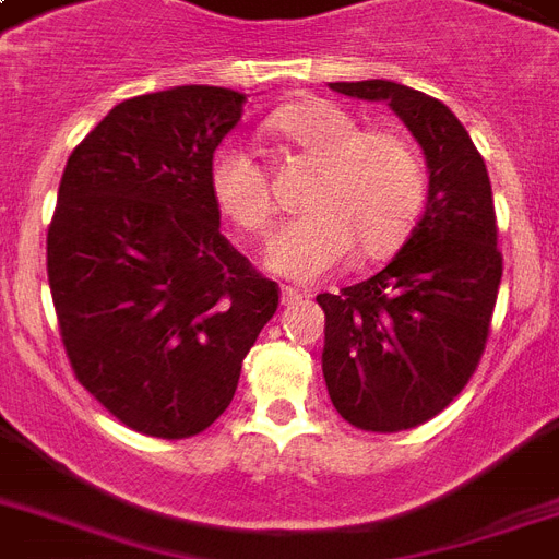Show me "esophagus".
Segmentation results:
<instances>
[{"label": "esophagus", "mask_w": 559, "mask_h": 559, "mask_svg": "<svg viewBox=\"0 0 559 559\" xmlns=\"http://www.w3.org/2000/svg\"><path fill=\"white\" fill-rule=\"evenodd\" d=\"M305 298H307V293H301V289L281 287V301H284V305H287V307L298 305V301H305Z\"/></svg>", "instance_id": "34e87169"}]
</instances>
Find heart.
Segmentation results:
<instances>
[{
    "instance_id": "obj_1",
    "label": "heart",
    "mask_w": 559,
    "mask_h": 559,
    "mask_svg": "<svg viewBox=\"0 0 559 559\" xmlns=\"http://www.w3.org/2000/svg\"><path fill=\"white\" fill-rule=\"evenodd\" d=\"M270 130L307 159L319 162L305 214L287 219L266 246V266L296 281H316L362 258L394 252L424 205L426 174L408 139L391 130H362L357 116L324 98L289 104ZM219 214L246 235L272 223L270 174L252 151L223 144L209 168Z\"/></svg>"
}]
</instances>
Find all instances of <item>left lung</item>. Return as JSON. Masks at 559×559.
<instances>
[{"label": "left lung", "instance_id": "obj_1", "mask_svg": "<svg viewBox=\"0 0 559 559\" xmlns=\"http://www.w3.org/2000/svg\"><path fill=\"white\" fill-rule=\"evenodd\" d=\"M385 100L424 147L426 209L385 270L316 296L333 406L366 432H403L450 406L485 354L502 252L485 159L441 100L391 81L331 83Z\"/></svg>", "mask_w": 559, "mask_h": 559}]
</instances>
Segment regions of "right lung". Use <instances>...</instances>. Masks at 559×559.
<instances>
[{"mask_svg": "<svg viewBox=\"0 0 559 559\" xmlns=\"http://www.w3.org/2000/svg\"><path fill=\"white\" fill-rule=\"evenodd\" d=\"M243 104L223 86L121 100L60 179L48 287L66 357L109 415L151 438L209 429L278 310V284L219 235L209 188Z\"/></svg>", "mask_w": 559, "mask_h": 559, "instance_id": "1", "label": "right lung"}]
</instances>
